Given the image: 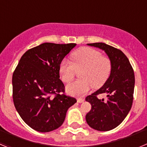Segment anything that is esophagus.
<instances>
[{"instance_id":"34e87169","label":"esophagus","mask_w":147,"mask_h":147,"mask_svg":"<svg viewBox=\"0 0 147 147\" xmlns=\"http://www.w3.org/2000/svg\"><path fill=\"white\" fill-rule=\"evenodd\" d=\"M84 101H85V99L82 98H77V102H79V103H82V102H84Z\"/></svg>"}]
</instances>
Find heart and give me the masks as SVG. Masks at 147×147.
<instances>
[{"label":"heart","mask_w":147,"mask_h":147,"mask_svg":"<svg viewBox=\"0 0 147 147\" xmlns=\"http://www.w3.org/2000/svg\"><path fill=\"white\" fill-rule=\"evenodd\" d=\"M72 62L63 59L59 67L61 80L69 82L80 72L81 80L72 82L66 86V91L71 96L86 94L92 88H99L106 82L112 70L109 57L100 51L89 47L78 49L71 55Z\"/></svg>","instance_id":"heart-1"}]
</instances>
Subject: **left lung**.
<instances>
[{"label": "left lung", "mask_w": 147, "mask_h": 147, "mask_svg": "<svg viewBox=\"0 0 147 147\" xmlns=\"http://www.w3.org/2000/svg\"><path fill=\"white\" fill-rule=\"evenodd\" d=\"M88 45L105 51L112 62L108 80L98 90L85 98L91 105V110L85 116L90 127L98 131L114 129L125 119L132 107L135 87V75L128 58L121 51L104 42L88 43ZM106 93V100L97 98Z\"/></svg>", "instance_id": "left-lung-1"}]
</instances>
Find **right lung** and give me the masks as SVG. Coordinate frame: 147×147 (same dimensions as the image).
Here are the masks:
<instances>
[{"label": "right lung", "mask_w": 147, "mask_h": 147, "mask_svg": "<svg viewBox=\"0 0 147 147\" xmlns=\"http://www.w3.org/2000/svg\"><path fill=\"white\" fill-rule=\"evenodd\" d=\"M76 45L45 42L32 48L22 56L13 73L14 105L21 119L34 130L48 132L59 128L67 110L76 102L65 95L59 71L62 59Z\"/></svg>", "instance_id": "1"}]
</instances>
